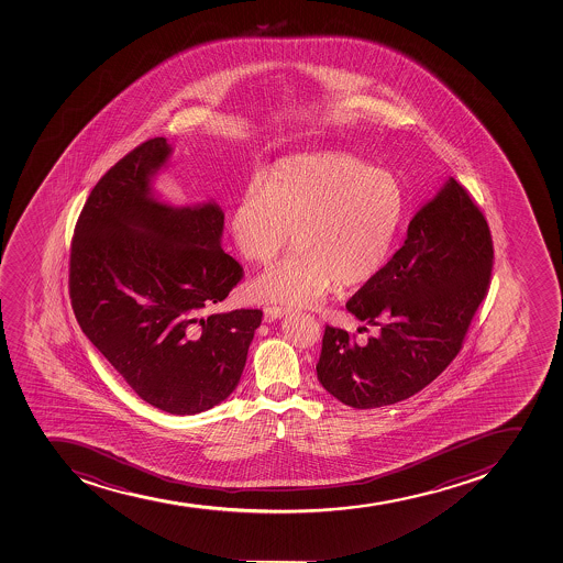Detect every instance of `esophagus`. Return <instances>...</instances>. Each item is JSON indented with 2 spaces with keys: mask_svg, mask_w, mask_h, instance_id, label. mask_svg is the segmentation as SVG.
Returning <instances> with one entry per match:
<instances>
[{
  "mask_svg": "<svg viewBox=\"0 0 563 563\" xmlns=\"http://www.w3.org/2000/svg\"><path fill=\"white\" fill-rule=\"evenodd\" d=\"M288 308H283V306H268V308H264V316L269 321H275V319H283L284 316H288Z\"/></svg>",
  "mask_w": 563,
  "mask_h": 563,
  "instance_id": "1",
  "label": "esophagus"
}]
</instances>
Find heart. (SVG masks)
Listing matches in <instances>:
<instances>
[{
    "label": "heart",
    "mask_w": 563,
    "mask_h": 563,
    "mask_svg": "<svg viewBox=\"0 0 563 563\" xmlns=\"http://www.w3.org/2000/svg\"><path fill=\"white\" fill-rule=\"evenodd\" d=\"M407 211L394 173L349 153L295 155L275 162L231 209L236 250L253 264L274 263L295 231V253L253 279L264 302L310 306L383 272Z\"/></svg>",
    "instance_id": "obj_1"
}]
</instances>
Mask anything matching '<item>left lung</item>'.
I'll list each match as a JSON object with an SVG mask.
<instances>
[{"mask_svg":"<svg viewBox=\"0 0 563 563\" xmlns=\"http://www.w3.org/2000/svg\"><path fill=\"white\" fill-rule=\"evenodd\" d=\"M487 220L454 178L416 211L407 239L346 302L374 338L327 327L317 379L352 408H379L423 390L460 352L493 272Z\"/></svg>","mask_w":563,"mask_h":563,"instance_id":"obj_1","label":"left lung"}]
</instances>
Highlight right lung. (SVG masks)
I'll use <instances>...</instances> for the list:
<instances>
[{
  "label": "right lung",
  "instance_id": "obj_1",
  "mask_svg": "<svg viewBox=\"0 0 563 563\" xmlns=\"http://www.w3.org/2000/svg\"><path fill=\"white\" fill-rule=\"evenodd\" d=\"M147 140L95 186L70 247V302L81 332L140 399L194 416L235 390L263 311L203 317L242 277L222 250L213 199L173 203L155 180L172 161Z\"/></svg>",
  "mask_w": 563,
  "mask_h": 563
}]
</instances>
